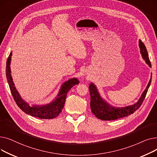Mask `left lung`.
<instances>
[{
	"label": "left lung",
	"mask_w": 157,
	"mask_h": 157,
	"mask_svg": "<svg viewBox=\"0 0 157 157\" xmlns=\"http://www.w3.org/2000/svg\"><path fill=\"white\" fill-rule=\"evenodd\" d=\"M139 46L140 48V53L141 54L143 60L150 67H151L146 48L141 40H139ZM151 76L152 74L151 73V78L149 83L138 101L134 104L125 107H116L111 105L101 97L96 85L94 83H91L89 85V90L90 99H91L90 100V108H91L92 113L97 118L102 120H114L127 117L134 113L139 109L144 99L147 90L151 84Z\"/></svg>",
	"instance_id": "left-lung-1"
}]
</instances>
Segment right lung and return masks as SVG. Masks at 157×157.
<instances>
[{"label":"right lung","mask_w":157,"mask_h":157,"mask_svg":"<svg viewBox=\"0 0 157 157\" xmlns=\"http://www.w3.org/2000/svg\"><path fill=\"white\" fill-rule=\"evenodd\" d=\"M12 52L10 53L6 63V77L8 84H9L12 95L14 101L19 108L27 114L40 119H53L56 118L61 113L64 107L66 97L70 89L74 85L79 83L78 79L73 78L65 81L61 85L59 92L54 99L48 104H32L30 105L27 102L23 100L20 95L18 90H16L11 71V61Z\"/></svg>","instance_id":"right-lung-1"}]
</instances>
